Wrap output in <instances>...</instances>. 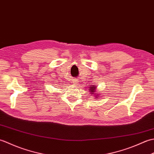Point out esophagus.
I'll list each match as a JSON object with an SVG mask.
<instances>
[{"instance_id": "esophagus-1", "label": "esophagus", "mask_w": 154, "mask_h": 154, "mask_svg": "<svg viewBox=\"0 0 154 154\" xmlns=\"http://www.w3.org/2000/svg\"><path fill=\"white\" fill-rule=\"evenodd\" d=\"M77 81H77V80H73V83H77Z\"/></svg>"}]
</instances>
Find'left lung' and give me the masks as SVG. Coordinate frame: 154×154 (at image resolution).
I'll use <instances>...</instances> for the list:
<instances>
[{
	"label": "left lung",
	"mask_w": 154,
	"mask_h": 154,
	"mask_svg": "<svg viewBox=\"0 0 154 154\" xmlns=\"http://www.w3.org/2000/svg\"><path fill=\"white\" fill-rule=\"evenodd\" d=\"M97 87H96V85H93V86H91V87H89V88H90L89 91H90V93H91V94H95V91H97L96 90ZM94 96H95V97H99V94H97V95H94Z\"/></svg>",
	"instance_id": "1"
}]
</instances>
